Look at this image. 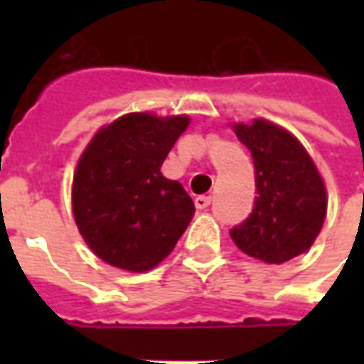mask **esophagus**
Listing matches in <instances>:
<instances>
[{"label":"esophagus","instance_id":"esophagus-1","mask_svg":"<svg viewBox=\"0 0 364 364\" xmlns=\"http://www.w3.org/2000/svg\"><path fill=\"white\" fill-rule=\"evenodd\" d=\"M195 206H197L198 210H205L210 206V197H206V195H200V197L195 198Z\"/></svg>","mask_w":364,"mask_h":364}]
</instances>
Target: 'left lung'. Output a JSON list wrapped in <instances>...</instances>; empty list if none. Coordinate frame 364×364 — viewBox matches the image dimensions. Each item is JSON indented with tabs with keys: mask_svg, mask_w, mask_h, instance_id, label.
I'll use <instances>...</instances> for the list:
<instances>
[{
	"mask_svg": "<svg viewBox=\"0 0 364 364\" xmlns=\"http://www.w3.org/2000/svg\"><path fill=\"white\" fill-rule=\"evenodd\" d=\"M236 136L252 151L255 203L252 214L230 230L250 257L284 263L310 250L328 210L326 187L296 138L267 120L237 124Z\"/></svg>",
	"mask_w": 364,
	"mask_h": 364,
	"instance_id": "left-lung-1",
	"label": "left lung"
}]
</instances>
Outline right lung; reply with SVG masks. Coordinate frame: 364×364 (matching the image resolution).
Returning a JSON list of instances; mask_svg holds the SVG:
<instances>
[{"label": "right lung", "instance_id": "add662e5", "mask_svg": "<svg viewBox=\"0 0 364 364\" xmlns=\"http://www.w3.org/2000/svg\"><path fill=\"white\" fill-rule=\"evenodd\" d=\"M187 117L132 112L99 130L74 175V218L83 240L112 267L142 273L166 259L195 205L159 167Z\"/></svg>", "mask_w": 364, "mask_h": 364}]
</instances>
